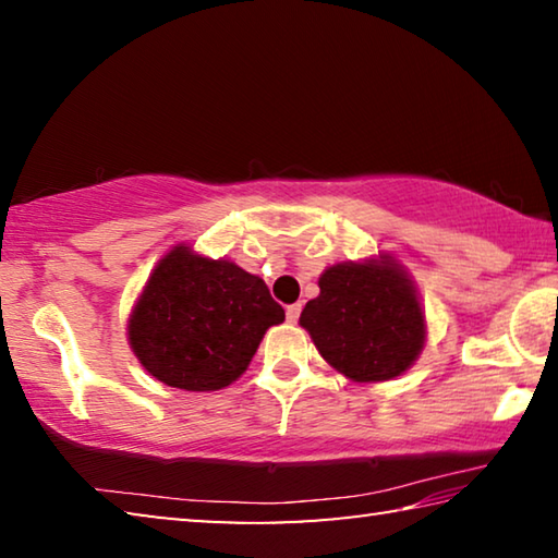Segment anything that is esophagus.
<instances>
[{
    "label": "esophagus",
    "instance_id": "34e87169",
    "mask_svg": "<svg viewBox=\"0 0 558 558\" xmlns=\"http://www.w3.org/2000/svg\"><path fill=\"white\" fill-rule=\"evenodd\" d=\"M300 313H302V305H300V302H295V305H288V310H286L288 323H290V325H295L298 319H300Z\"/></svg>",
    "mask_w": 558,
    "mask_h": 558
}]
</instances>
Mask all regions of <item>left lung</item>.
<instances>
[{"label":"left lung","instance_id":"1","mask_svg":"<svg viewBox=\"0 0 558 558\" xmlns=\"http://www.w3.org/2000/svg\"><path fill=\"white\" fill-rule=\"evenodd\" d=\"M319 295L300 325L325 362L359 384L391 381L409 372L426 347L428 327L421 295L391 253L342 260L325 268Z\"/></svg>","mask_w":558,"mask_h":558}]
</instances>
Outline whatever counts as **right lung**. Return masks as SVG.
Returning <instances> with one entry per match:
<instances>
[{
	"label": "right lung",
	"mask_w": 558,
	"mask_h": 558,
	"mask_svg": "<svg viewBox=\"0 0 558 558\" xmlns=\"http://www.w3.org/2000/svg\"><path fill=\"white\" fill-rule=\"evenodd\" d=\"M282 319L263 278L177 243L132 305L128 342L157 381L219 391L248 369L263 335Z\"/></svg>",
	"instance_id": "1"
}]
</instances>
